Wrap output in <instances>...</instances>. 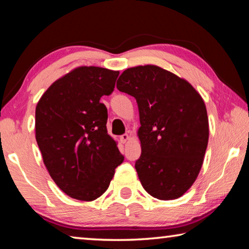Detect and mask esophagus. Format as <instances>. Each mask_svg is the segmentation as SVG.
Returning <instances> with one entry per match:
<instances>
[{
  "label": "esophagus",
  "instance_id": "1",
  "mask_svg": "<svg viewBox=\"0 0 249 249\" xmlns=\"http://www.w3.org/2000/svg\"><path fill=\"white\" fill-rule=\"evenodd\" d=\"M120 140H121L122 142H127V141L129 140L128 134H123V135H122V136L120 137Z\"/></svg>",
  "mask_w": 249,
  "mask_h": 249
}]
</instances>
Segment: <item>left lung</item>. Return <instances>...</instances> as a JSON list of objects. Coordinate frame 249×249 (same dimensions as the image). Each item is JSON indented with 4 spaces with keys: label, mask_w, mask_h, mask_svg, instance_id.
I'll return each mask as SVG.
<instances>
[{
    "label": "left lung",
    "mask_w": 249,
    "mask_h": 249,
    "mask_svg": "<svg viewBox=\"0 0 249 249\" xmlns=\"http://www.w3.org/2000/svg\"><path fill=\"white\" fill-rule=\"evenodd\" d=\"M116 88L138 105L142 155L135 169L142 188L156 199H178L196 181L208 147L203 99L184 79L153 65L126 69Z\"/></svg>",
    "instance_id": "1"
}]
</instances>
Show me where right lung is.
<instances>
[{
	"label": "right lung",
	"instance_id": "right-lung-1",
	"mask_svg": "<svg viewBox=\"0 0 249 249\" xmlns=\"http://www.w3.org/2000/svg\"><path fill=\"white\" fill-rule=\"evenodd\" d=\"M119 71L79 67L54 81L36 107V141L50 177L66 195L93 201L107 190L124 156L107 134L100 99L114 91Z\"/></svg>",
	"mask_w": 249,
	"mask_h": 249
}]
</instances>
